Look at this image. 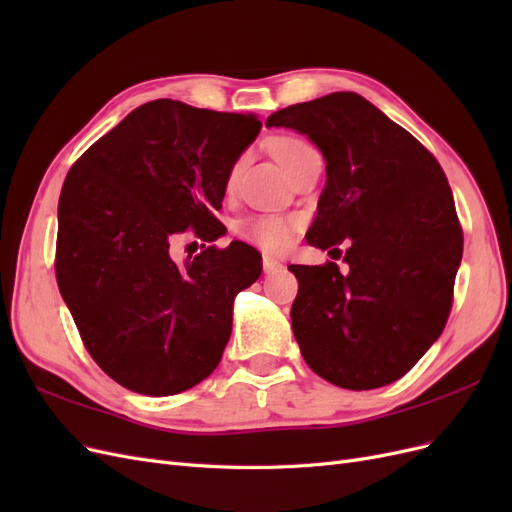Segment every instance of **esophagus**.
I'll list each match as a JSON object with an SVG mask.
<instances>
[{"mask_svg": "<svg viewBox=\"0 0 512 512\" xmlns=\"http://www.w3.org/2000/svg\"><path fill=\"white\" fill-rule=\"evenodd\" d=\"M262 269H265V273H275V271L282 269V262L271 258V256H265V258H262Z\"/></svg>", "mask_w": 512, "mask_h": 512, "instance_id": "34e87169", "label": "esophagus"}]
</instances>
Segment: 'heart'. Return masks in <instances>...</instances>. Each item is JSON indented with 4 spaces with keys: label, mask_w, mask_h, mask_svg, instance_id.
<instances>
[{
    "label": "heart",
    "mask_w": 512,
    "mask_h": 512,
    "mask_svg": "<svg viewBox=\"0 0 512 512\" xmlns=\"http://www.w3.org/2000/svg\"><path fill=\"white\" fill-rule=\"evenodd\" d=\"M309 145L301 138H277V141L271 145V153L273 158L280 162L286 170L292 166L294 158L299 156L301 151H305ZM294 228H297V222L288 215H280V213H258V215H250V218H243L237 224V232L265 250H282L294 235Z\"/></svg>",
    "instance_id": "heart-1"
}]
</instances>
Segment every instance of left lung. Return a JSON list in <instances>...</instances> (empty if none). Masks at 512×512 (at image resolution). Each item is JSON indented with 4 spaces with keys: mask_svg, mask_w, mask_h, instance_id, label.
Here are the masks:
<instances>
[{
    "mask_svg": "<svg viewBox=\"0 0 512 512\" xmlns=\"http://www.w3.org/2000/svg\"><path fill=\"white\" fill-rule=\"evenodd\" d=\"M267 126L305 134L327 162L307 243L329 250L350 239L348 273L335 262L288 267L299 280L290 318L303 359L342 389L391 384L451 314L463 232L444 170L354 91L282 108Z\"/></svg>",
    "mask_w": 512,
    "mask_h": 512,
    "instance_id": "obj_1",
    "label": "left lung"
}]
</instances>
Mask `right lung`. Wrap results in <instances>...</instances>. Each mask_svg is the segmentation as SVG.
Returning a JSON list of instances; mask_svg holds the SVG:
<instances>
[{
  "instance_id": "add662e5",
  "label": "right lung",
  "mask_w": 512,
  "mask_h": 512,
  "mask_svg": "<svg viewBox=\"0 0 512 512\" xmlns=\"http://www.w3.org/2000/svg\"><path fill=\"white\" fill-rule=\"evenodd\" d=\"M256 115L153 100L76 160L59 196L57 284L102 371L126 389L166 397L218 367L232 303L262 271L232 241L175 262L177 235L215 241L232 166L254 143Z\"/></svg>"
}]
</instances>
